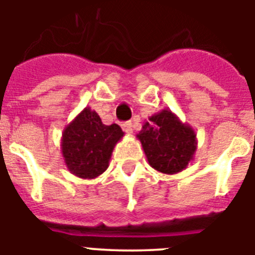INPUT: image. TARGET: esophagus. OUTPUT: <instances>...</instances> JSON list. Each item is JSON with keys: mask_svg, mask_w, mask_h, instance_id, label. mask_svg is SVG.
<instances>
[{"mask_svg": "<svg viewBox=\"0 0 255 255\" xmlns=\"http://www.w3.org/2000/svg\"><path fill=\"white\" fill-rule=\"evenodd\" d=\"M121 126H123L124 131L128 132V134H131V132H132V124H131V121H126V123H124Z\"/></svg>", "mask_w": 255, "mask_h": 255, "instance_id": "34e87169", "label": "esophagus"}]
</instances>
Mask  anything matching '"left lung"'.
Masks as SVG:
<instances>
[{
  "label": "left lung",
  "instance_id": "8db88e82",
  "mask_svg": "<svg viewBox=\"0 0 255 255\" xmlns=\"http://www.w3.org/2000/svg\"><path fill=\"white\" fill-rule=\"evenodd\" d=\"M136 138L140 140L148 163L166 175L185 170L197 152L194 129L168 108L150 116Z\"/></svg>",
  "mask_w": 255,
  "mask_h": 255
}]
</instances>
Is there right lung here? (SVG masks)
<instances>
[{
	"label": "right lung",
	"instance_id": "right-lung-1",
	"mask_svg": "<svg viewBox=\"0 0 255 255\" xmlns=\"http://www.w3.org/2000/svg\"><path fill=\"white\" fill-rule=\"evenodd\" d=\"M123 136L117 124L105 125L96 111L85 107L62 131L61 152L67 170L80 179L98 177Z\"/></svg>",
	"mask_w": 255,
	"mask_h": 255
}]
</instances>
